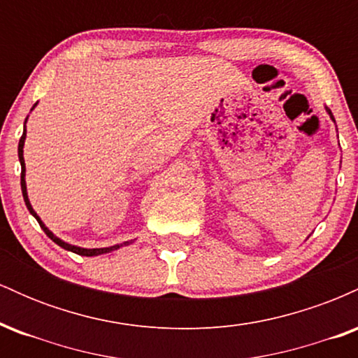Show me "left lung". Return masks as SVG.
<instances>
[{"instance_id": "obj_1", "label": "left lung", "mask_w": 358, "mask_h": 358, "mask_svg": "<svg viewBox=\"0 0 358 358\" xmlns=\"http://www.w3.org/2000/svg\"><path fill=\"white\" fill-rule=\"evenodd\" d=\"M327 113H328V114H330V117H331V121H335V117H334V114H331V110H330V109H328V108H327Z\"/></svg>"}]
</instances>
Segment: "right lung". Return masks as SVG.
<instances>
[{
  "instance_id": "obj_1",
  "label": "right lung",
  "mask_w": 358,
  "mask_h": 358,
  "mask_svg": "<svg viewBox=\"0 0 358 358\" xmlns=\"http://www.w3.org/2000/svg\"><path fill=\"white\" fill-rule=\"evenodd\" d=\"M35 106H36V104H35ZM35 106H34V108H35ZM34 108H31V109H34ZM24 124H27V119H24ZM24 138H27V129H23V134H22V138H20V143H18V158H20V165H22V193H23V200H24V205H27V208H28V210H30L31 215H34L35 219H36V222H38V224H40V227L43 229V232L47 234V236L50 237V239H52L53 242H55L57 245H60V248H62V249H65V250H71V252H76V254H79V256H87V257H90V256H101V254H108V252H110V250H117L119 248H122V245H127V244H131V242H133V241H129V242H122V244L110 245V248H101V249H85V248H77V245L67 244V242H64V241H62V239H59V237H57L55 234L48 231V227H47V225L43 224L42 219H40V217L36 215V212L34 210V207H31L30 200H28V193H27V182H24V158H23V146H24Z\"/></svg>"
}]
</instances>
